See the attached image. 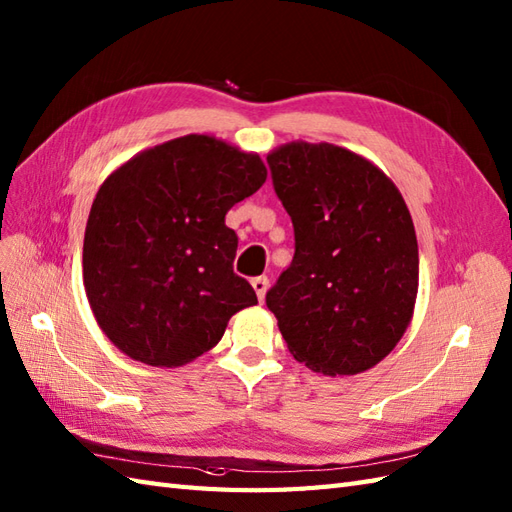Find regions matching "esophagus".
Wrapping results in <instances>:
<instances>
[{"label":"esophagus","mask_w":512,"mask_h":512,"mask_svg":"<svg viewBox=\"0 0 512 512\" xmlns=\"http://www.w3.org/2000/svg\"><path fill=\"white\" fill-rule=\"evenodd\" d=\"M251 285H253V290H255V294H257V299L264 301V296H266V292H268V279H266V277H255V279L251 281Z\"/></svg>","instance_id":"obj_1"}]
</instances>
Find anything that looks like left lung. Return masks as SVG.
<instances>
[{
  "label": "left lung",
  "instance_id": "1",
  "mask_svg": "<svg viewBox=\"0 0 512 512\" xmlns=\"http://www.w3.org/2000/svg\"><path fill=\"white\" fill-rule=\"evenodd\" d=\"M294 224V259L266 294L296 362L358 375L397 347L419 292V246L397 185L334 144L290 141L268 154Z\"/></svg>",
  "mask_w": 512,
  "mask_h": 512
}]
</instances>
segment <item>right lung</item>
Returning a JSON list of instances; mask_svg holds the SVG:
<instances>
[{"label":"right lung","mask_w":512,"mask_h":512,"mask_svg":"<svg viewBox=\"0 0 512 512\" xmlns=\"http://www.w3.org/2000/svg\"><path fill=\"white\" fill-rule=\"evenodd\" d=\"M266 176L259 154L211 135L165 141L106 176L89 211L82 279L104 336L128 358L183 366L257 305L233 272L237 235L224 218Z\"/></svg>","instance_id":"1"}]
</instances>
